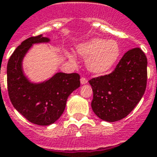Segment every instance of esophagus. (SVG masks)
I'll return each mask as SVG.
<instances>
[{"mask_svg": "<svg viewBox=\"0 0 157 157\" xmlns=\"http://www.w3.org/2000/svg\"><path fill=\"white\" fill-rule=\"evenodd\" d=\"M87 82H88L87 79L85 78V77H81V85H85V84H87Z\"/></svg>", "mask_w": 157, "mask_h": 157, "instance_id": "obj_1", "label": "esophagus"}]
</instances>
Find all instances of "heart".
Listing matches in <instances>:
<instances>
[{
    "instance_id": "heart-1",
    "label": "heart",
    "mask_w": 157,
    "mask_h": 157,
    "mask_svg": "<svg viewBox=\"0 0 157 157\" xmlns=\"http://www.w3.org/2000/svg\"><path fill=\"white\" fill-rule=\"evenodd\" d=\"M77 52L87 59V67L95 74H103L113 68L120 56L121 49L114 40L94 38L80 45ZM71 60H74L69 55Z\"/></svg>"
}]
</instances>
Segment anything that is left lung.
<instances>
[{"mask_svg": "<svg viewBox=\"0 0 157 157\" xmlns=\"http://www.w3.org/2000/svg\"><path fill=\"white\" fill-rule=\"evenodd\" d=\"M147 65L144 52L133 48L125 53L111 73L89 81L94 93L92 109L98 118L112 123L133 110L146 90Z\"/></svg>", "mask_w": 157, "mask_h": 157, "instance_id": "left-lung-1", "label": "left lung"}]
</instances>
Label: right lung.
<instances>
[{
	"label": "right lung",
	"mask_w": 157,
	"mask_h": 157,
	"mask_svg": "<svg viewBox=\"0 0 157 157\" xmlns=\"http://www.w3.org/2000/svg\"><path fill=\"white\" fill-rule=\"evenodd\" d=\"M42 34L24 40L15 49L7 64V85L13 107L34 124L48 126L62 115L67 99L80 87L78 73L57 72L41 83H32L23 73L22 60L33 44L48 43Z\"/></svg>",
	"instance_id": "right-lung-1"
}]
</instances>
